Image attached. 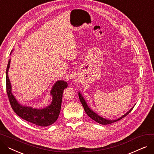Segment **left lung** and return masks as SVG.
Wrapping results in <instances>:
<instances>
[{
  "label": "left lung",
  "mask_w": 154,
  "mask_h": 154,
  "mask_svg": "<svg viewBox=\"0 0 154 154\" xmlns=\"http://www.w3.org/2000/svg\"><path fill=\"white\" fill-rule=\"evenodd\" d=\"M79 97L80 101V102H81L82 106H83V107L84 109V110L86 112V114H87V116L88 117H90L94 120H95V122H98L99 124H102V125H108V124H112V123L116 122H117V121H118V120H120V119H122V118H124L125 116H127L129 114V113H130L132 110V109L134 108V107H133L130 110H129L128 112H127L126 114H125L124 116H122V117H120V118H119L117 119L109 120V119H104V118H103L102 117H100L99 116H98L97 114L95 112H94L92 109H91L89 108V107L87 106V102H86L85 100L84 99L82 94H80V92H79Z\"/></svg>",
  "instance_id": "1"
}]
</instances>
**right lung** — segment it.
Returning <instances> with one entry per match:
<instances>
[{"label": "right lung", "mask_w": 154, "mask_h": 154, "mask_svg": "<svg viewBox=\"0 0 154 154\" xmlns=\"http://www.w3.org/2000/svg\"><path fill=\"white\" fill-rule=\"evenodd\" d=\"M11 59L7 64L6 70V90L11 106L18 116L29 122L41 127H47L54 124L57 120L61 109L62 94L67 87V83L64 80H58L53 85L51 94L52 101L49 106L41 109H33L31 107L20 105L12 93V87L8 76Z\"/></svg>", "instance_id": "add662e5"}]
</instances>
